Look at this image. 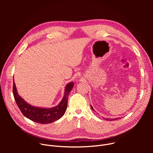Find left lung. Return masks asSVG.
Returning a JSON list of instances; mask_svg holds the SVG:
<instances>
[{"mask_svg": "<svg viewBox=\"0 0 153 153\" xmlns=\"http://www.w3.org/2000/svg\"><path fill=\"white\" fill-rule=\"evenodd\" d=\"M91 108L92 109V110H93V111H94V109H93V106L91 105ZM105 119V118H104ZM107 120H108V119H107ZM117 120V119L116 118V119H111L110 120Z\"/></svg>", "mask_w": 153, "mask_h": 153, "instance_id": "left-lung-1", "label": "left lung"}]
</instances>
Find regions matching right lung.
Wrapping results in <instances>:
<instances>
[{
  "instance_id": "add662e5",
  "label": "right lung",
  "mask_w": 153,
  "mask_h": 153,
  "mask_svg": "<svg viewBox=\"0 0 153 153\" xmlns=\"http://www.w3.org/2000/svg\"><path fill=\"white\" fill-rule=\"evenodd\" d=\"M74 86V83L71 82L65 87L64 96L60 103L51 108H43L31 106L27 103L22 98L18 95L16 87L13 80V92L15 101L22 113L27 118L33 122L47 124L53 122L61 118L67 108L68 97Z\"/></svg>"
}]
</instances>
